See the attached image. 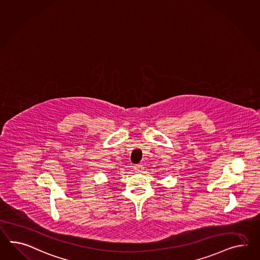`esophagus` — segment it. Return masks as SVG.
I'll use <instances>...</instances> for the list:
<instances>
[{
    "label": "esophagus",
    "mask_w": 260,
    "mask_h": 260,
    "mask_svg": "<svg viewBox=\"0 0 260 260\" xmlns=\"http://www.w3.org/2000/svg\"><path fill=\"white\" fill-rule=\"evenodd\" d=\"M134 170H135L136 173H141V171H142V165H141V164L135 165V166H134Z\"/></svg>",
    "instance_id": "esophagus-1"
}]
</instances>
